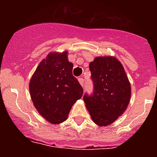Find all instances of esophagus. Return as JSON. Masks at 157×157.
<instances>
[{
    "mask_svg": "<svg viewBox=\"0 0 157 157\" xmlns=\"http://www.w3.org/2000/svg\"><path fill=\"white\" fill-rule=\"evenodd\" d=\"M78 82H79V83L81 84L82 86H85V82H84V79H83L82 78H78Z\"/></svg>",
    "mask_w": 157,
    "mask_h": 157,
    "instance_id": "34e87169",
    "label": "esophagus"
}]
</instances>
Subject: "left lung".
<instances>
[{
    "mask_svg": "<svg viewBox=\"0 0 157 157\" xmlns=\"http://www.w3.org/2000/svg\"><path fill=\"white\" fill-rule=\"evenodd\" d=\"M94 92L83 96L92 120L100 127L110 125L127 109L131 88L123 65L113 56H98L90 63Z\"/></svg>",
    "mask_w": 157,
    "mask_h": 157,
    "instance_id": "1",
    "label": "left lung"
}]
</instances>
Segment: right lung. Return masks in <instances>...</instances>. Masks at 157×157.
Returning a JSON list of instances; mask_svg holds the SVG:
<instances>
[{
	"mask_svg": "<svg viewBox=\"0 0 157 157\" xmlns=\"http://www.w3.org/2000/svg\"><path fill=\"white\" fill-rule=\"evenodd\" d=\"M67 52H50L41 60L30 81L34 107L52 124L65 121L72 105L82 98L83 89L72 75Z\"/></svg>",
	"mask_w": 157,
	"mask_h": 157,
	"instance_id": "right-lung-1",
	"label": "right lung"
}]
</instances>
